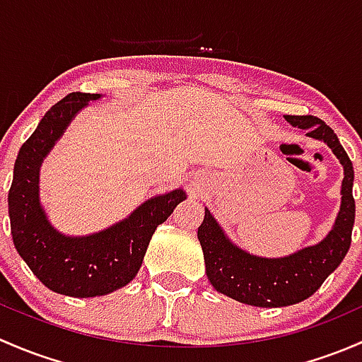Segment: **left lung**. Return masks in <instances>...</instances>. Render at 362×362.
<instances>
[{"instance_id": "obj_1", "label": "left lung", "mask_w": 362, "mask_h": 362, "mask_svg": "<svg viewBox=\"0 0 362 362\" xmlns=\"http://www.w3.org/2000/svg\"><path fill=\"white\" fill-rule=\"evenodd\" d=\"M286 120L305 130L312 139L327 144L340 160L344 167L341 204L333 228L322 240L282 258H264L238 247L206 207L197 235L202 245L209 282L218 293L252 307H288L310 298L327 275L340 267L352 240L356 202L352 197L354 167L347 151L320 118L286 115Z\"/></svg>"}]
</instances>
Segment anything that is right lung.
Returning <instances> with one entry per match:
<instances>
[{"label":"right lung","mask_w":362,"mask_h":362,"mask_svg":"<svg viewBox=\"0 0 362 362\" xmlns=\"http://www.w3.org/2000/svg\"><path fill=\"white\" fill-rule=\"evenodd\" d=\"M100 98L73 92L47 111L18 151L8 192L17 252L50 291L73 298L104 296L129 284L143 264L156 226L186 199L182 188L155 195L125 219L90 235L71 237L54 228L40 202V169L74 117Z\"/></svg>","instance_id":"1"}]
</instances>
